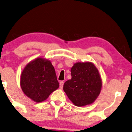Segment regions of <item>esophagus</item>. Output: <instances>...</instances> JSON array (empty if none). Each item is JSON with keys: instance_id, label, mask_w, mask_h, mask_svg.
<instances>
[{"instance_id": "obj_1", "label": "esophagus", "mask_w": 132, "mask_h": 132, "mask_svg": "<svg viewBox=\"0 0 132 132\" xmlns=\"http://www.w3.org/2000/svg\"><path fill=\"white\" fill-rule=\"evenodd\" d=\"M64 82L63 81H60V87L61 89H62L63 86H64Z\"/></svg>"}]
</instances>
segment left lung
Listing matches in <instances>:
<instances>
[{
  "instance_id": "8db88e82",
  "label": "left lung",
  "mask_w": 132,
  "mask_h": 132,
  "mask_svg": "<svg viewBox=\"0 0 132 132\" xmlns=\"http://www.w3.org/2000/svg\"><path fill=\"white\" fill-rule=\"evenodd\" d=\"M71 79L64 84V90L76 106L93 103L100 93L102 81L98 70L91 62H77L71 69Z\"/></svg>"
}]
</instances>
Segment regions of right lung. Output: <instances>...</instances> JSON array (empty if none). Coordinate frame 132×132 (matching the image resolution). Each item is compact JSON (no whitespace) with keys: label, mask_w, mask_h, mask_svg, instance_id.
Returning <instances> with one entry per match:
<instances>
[{"label":"right lung","mask_w":132,"mask_h":132,"mask_svg":"<svg viewBox=\"0 0 132 132\" xmlns=\"http://www.w3.org/2000/svg\"><path fill=\"white\" fill-rule=\"evenodd\" d=\"M20 83L24 94L36 102L46 100L60 86L51 62L40 58L34 60L25 67Z\"/></svg>","instance_id":"right-lung-1"}]
</instances>
